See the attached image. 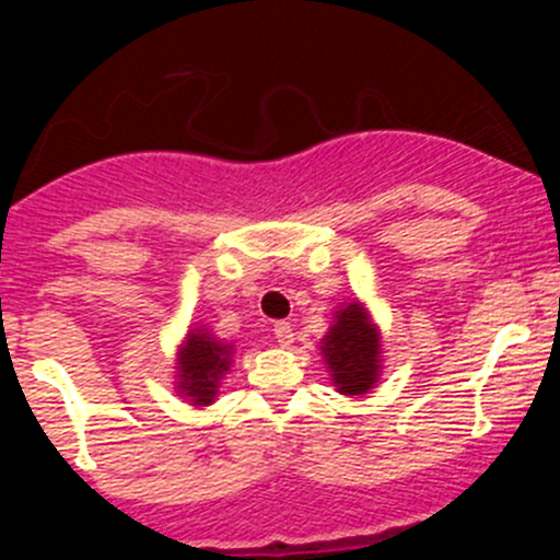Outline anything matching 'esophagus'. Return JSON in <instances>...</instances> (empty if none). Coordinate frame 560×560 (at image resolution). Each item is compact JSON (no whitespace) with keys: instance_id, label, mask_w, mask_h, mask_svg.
Returning <instances> with one entry per match:
<instances>
[{"instance_id":"esophagus-1","label":"esophagus","mask_w":560,"mask_h":560,"mask_svg":"<svg viewBox=\"0 0 560 560\" xmlns=\"http://www.w3.org/2000/svg\"><path fill=\"white\" fill-rule=\"evenodd\" d=\"M273 338L279 341V347H292V325L290 322H276L273 325Z\"/></svg>"}]
</instances>
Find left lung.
Instances as JSON below:
<instances>
[{"mask_svg": "<svg viewBox=\"0 0 560 560\" xmlns=\"http://www.w3.org/2000/svg\"><path fill=\"white\" fill-rule=\"evenodd\" d=\"M319 352L332 387L347 398L371 393L382 376V332L369 306L358 298L341 303L332 314Z\"/></svg>", "mask_w": 560, "mask_h": 560, "instance_id": "obj_1", "label": "left lung"}]
</instances>
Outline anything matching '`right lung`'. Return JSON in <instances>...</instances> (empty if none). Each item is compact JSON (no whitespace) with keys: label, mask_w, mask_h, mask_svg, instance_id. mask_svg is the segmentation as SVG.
<instances>
[{"label":"right lung","mask_w":560,"mask_h":560,"mask_svg":"<svg viewBox=\"0 0 560 560\" xmlns=\"http://www.w3.org/2000/svg\"><path fill=\"white\" fill-rule=\"evenodd\" d=\"M235 343L219 341L206 325L186 330L178 352H175V389L189 406L202 409L217 400L222 380L233 369Z\"/></svg>","instance_id":"1"}]
</instances>
